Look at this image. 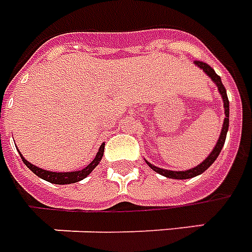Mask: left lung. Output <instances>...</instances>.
<instances>
[{"mask_svg": "<svg viewBox=\"0 0 252 252\" xmlns=\"http://www.w3.org/2000/svg\"><path fill=\"white\" fill-rule=\"evenodd\" d=\"M195 65L199 66L203 72L206 73L209 77L215 81L216 85H217V88H219L221 96H222V101H224L225 119H224V125H222V130H221L220 138H219V141H217L215 149H213L208 158H205L202 163L199 164V165H197V167H194V168L191 169H187V171H168V169L158 168V167H155V165H152V164L148 163L149 164V167H151L152 169H155L158 174L163 175V176H165V178H171V179H190V178H194V176H197V175L205 172V171H206L212 164L215 163L216 158H219L221 149H222V146H224V142H225L226 131H228V126H229V101H228V96H226L225 88H224V85H222V83H221L220 76H219V74H217V73H216L215 70L208 65V63H205V62H202V61H195Z\"/></svg>", "mask_w": 252, "mask_h": 252, "instance_id": "obj_1", "label": "left lung"}]
</instances>
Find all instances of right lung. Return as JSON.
<instances>
[{"label":"right lung","mask_w":252,"mask_h":252,"mask_svg":"<svg viewBox=\"0 0 252 252\" xmlns=\"http://www.w3.org/2000/svg\"><path fill=\"white\" fill-rule=\"evenodd\" d=\"M103 153H104V144H101L100 148H99V152H97V155H96V158L91 161V163L85 167L81 171H73V172H51V171H44L42 168H37L35 165H32L30 161H27L26 158L21 156L23 158V163L26 164L28 168L31 169L32 172L35 175H37L39 178H42V179L47 180L50 183H55V185H70V183H76V182H80V180H83L84 178H87L91 172H92V169L97 165V164L100 163L101 158H103Z\"/></svg>","instance_id":"obj_1"}]
</instances>
